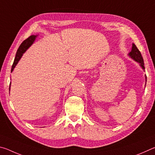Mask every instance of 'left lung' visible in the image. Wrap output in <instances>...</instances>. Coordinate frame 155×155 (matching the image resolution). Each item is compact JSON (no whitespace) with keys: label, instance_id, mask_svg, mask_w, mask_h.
<instances>
[{"label":"left lung","instance_id":"1","mask_svg":"<svg viewBox=\"0 0 155 155\" xmlns=\"http://www.w3.org/2000/svg\"><path fill=\"white\" fill-rule=\"evenodd\" d=\"M128 55L129 56L131 59L134 60L136 62H137L139 65H140V67L142 68V70H145V67H144V63H143V57L141 56L140 51H139L138 48H137L134 44H133L132 45V49H131V51L128 54ZM145 80H146V75H145Z\"/></svg>","mask_w":155,"mask_h":155}]
</instances>
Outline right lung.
<instances>
[{"label":"right lung","mask_w":155,"mask_h":155,"mask_svg":"<svg viewBox=\"0 0 155 155\" xmlns=\"http://www.w3.org/2000/svg\"><path fill=\"white\" fill-rule=\"evenodd\" d=\"M37 37H38V35H31L30 37H28L27 40H25L22 44H20V46H19V48H18L16 54H15L14 64H13L12 70H11L12 72L14 71L15 67L16 66L18 63L19 62L21 57H22L23 55V54H24L25 52L27 51L28 48L34 43V41H35V40H36ZM10 87H11V83H10V85H9V91H10Z\"/></svg>","instance_id":"add662e5"}]
</instances>
